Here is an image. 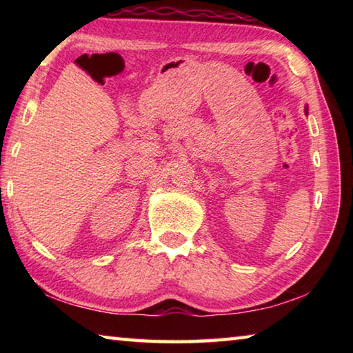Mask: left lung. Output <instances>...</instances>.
Masks as SVG:
<instances>
[{"instance_id":"1","label":"left lung","mask_w":353,"mask_h":353,"mask_svg":"<svg viewBox=\"0 0 353 353\" xmlns=\"http://www.w3.org/2000/svg\"><path fill=\"white\" fill-rule=\"evenodd\" d=\"M307 109H308V107H307ZM307 109H305V113H307V112H308V110H307Z\"/></svg>"}]
</instances>
